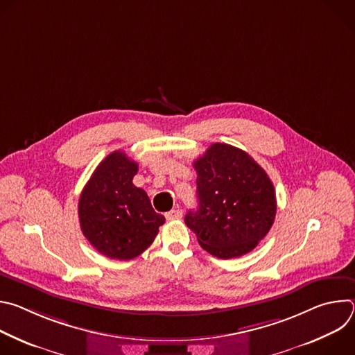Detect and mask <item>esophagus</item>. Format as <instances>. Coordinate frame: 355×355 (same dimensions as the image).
Returning a JSON list of instances; mask_svg holds the SVG:
<instances>
[{
    "mask_svg": "<svg viewBox=\"0 0 355 355\" xmlns=\"http://www.w3.org/2000/svg\"><path fill=\"white\" fill-rule=\"evenodd\" d=\"M181 216H182V211L181 209H173V211L166 214V219L167 220H175V219H180Z\"/></svg>",
    "mask_w": 355,
    "mask_h": 355,
    "instance_id": "34e87169",
    "label": "esophagus"
}]
</instances>
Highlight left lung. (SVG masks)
I'll return each mask as SVG.
<instances>
[{"label":"left lung","instance_id":"1","mask_svg":"<svg viewBox=\"0 0 355 355\" xmlns=\"http://www.w3.org/2000/svg\"><path fill=\"white\" fill-rule=\"evenodd\" d=\"M199 207L185 215L200 247L218 259L247 254L270 232L277 199L267 173L245 151L212 144L193 162Z\"/></svg>","mask_w":355,"mask_h":355}]
</instances>
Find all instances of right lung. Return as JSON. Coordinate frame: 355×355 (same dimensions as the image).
<instances>
[{
	"label": "right lung",
	"instance_id": "add662e5",
	"mask_svg": "<svg viewBox=\"0 0 355 355\" xmlns=\"http://www.w3.org/2000/svg\"><path fill=\"white\" fill-rule=\"evenodd\" d=\"M137 163L116 150L98 164L78 202L85 239L114 260H132L153 243L164 216L150 204L147 193L133 185Z\"/></svg>",
	"mask_w": 355,
	"mask_h": 355
}]
</instances>
